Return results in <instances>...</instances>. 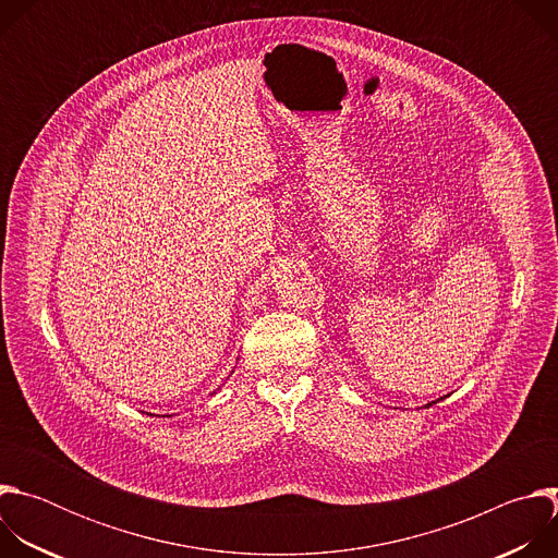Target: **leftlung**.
<instances>
[{
    "label": "left lung",
    "instance_id": "obj_1",
    "mask_svg": "<svg viewBox=\"0 0 558 558\" xmlns=\"http://www.w3.org/2000/svg\"><path fill=\"white\" fill-rule=\"evenodd\" d=\"M439 402V400H437ZM437 402H433V404H437ZM433 404H428V407H433Z\"/></svg>",
    "mask_w": 558,
    "mask_h": 558
}]
</instances>
